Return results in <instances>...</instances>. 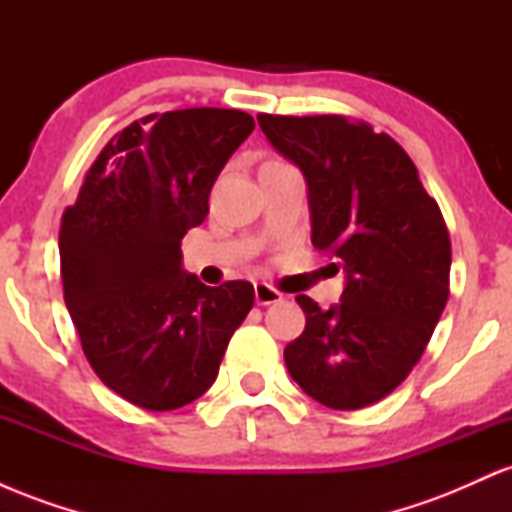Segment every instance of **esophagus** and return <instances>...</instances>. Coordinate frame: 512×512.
Returning a JSON list of instances; mask_svg holds the SVG:
<instances>
[{"label":"esophagus","instance_id":"34e87169","mask_svg":"<svg viewBox=\"0 0 512 512\" xmlns=\"http://www.w3.org/2000/svg\"><path fill=\"white\" fill-rule=\"evenodd\" d=\"M255 301L260 305H272V303H281L284 296L274 289V286L264 284V281H257L255 284Z\"/></svg>","mask_w":512,"mask_h":512}]
</instances>
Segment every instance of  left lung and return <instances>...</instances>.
Listing matches in <instances>:
<instances>
[{
	"label": "left lung",
	"instance_id": "obj_1",
	"mask_svg": "<svg viewBox=\"0 0 512 512\" xmlns=\"http://www.w3.org/2000/svg\"><path fill=\"white\" fill-rule=\"evenodd\" d=\"M301 168L317 250L346 284L322 310L298 296L305 330L284 349L291 378L330 409H363L416 366L448 303L450 236L419 170L390 134L342 115H257Z\"/></svg>",
	"mask_w": 512,
	"mask_h": 512
}]
</instances>
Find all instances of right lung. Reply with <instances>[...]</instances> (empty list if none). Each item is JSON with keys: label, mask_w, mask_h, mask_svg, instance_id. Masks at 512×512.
I'll return each mask as SVG.
<instances>
[{"label": "right lung", "mask_w": 512, "mask_h": 512, "mask_svg": "<svg viewBox=\"0 0 512 512\" xmlns=\"http://www.w3.org/2000/svg\"><path fill=\"white\" fill-rule=\"evenodd\" d=\"M255 120L243 110L149 115L110 139L62 216L64 303L110 390L149 411L195 402L255 303L248 281L204 286L180 240Z\"/></svg>", "instance_id": "right-lung-1"}]
</instances>
